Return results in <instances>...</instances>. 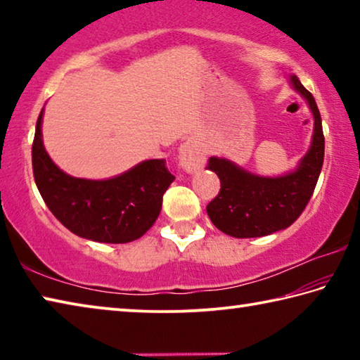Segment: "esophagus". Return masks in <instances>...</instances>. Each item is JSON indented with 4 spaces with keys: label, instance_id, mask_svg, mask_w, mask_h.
I'll return each instance as SVG.
<instances>
[{
    "label": "esophagus",
    "instance_id": "obj_1",
    "mask_svg": "<svg viewBox=\"0 0 360 360\" xmlns=\"http://www.w3.org/2000/svg\"><path fill=\"white\" fill-rule=\"evenodd\" d=\"M179 165L187 173H195L205 167V152L195 139H187L181 144Z\"/></svg>",
    "mask_w": 360,
    "mask_h": 360
}]
</instances>
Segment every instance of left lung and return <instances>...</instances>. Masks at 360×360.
Here are the masks:
<instances>
[{
	"label": "left lung",
	"mask_w": 360,
	"mask_h": 360,
	"mask_svg": "<svg viewBox=\"0 0 360 360\" xmlns=\"http://www.w3.org/2000/svg\"><path fill=\"white\" fill-rule=\"evenodd\" d=\"M290 84L304 100L314 117L311 146L288 174L268 178L246 172L227 158L211 157L208 169L221 179V192L206 206L216 227L235 238H257L288 229L311 198L324 162V133L318 105L297 76Z\"/></svg>",
	"instance_id": "left-lung-1"
}]
</instances>
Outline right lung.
Masks as SVG:
<instances>
[{
	"instance_id": "1",
	"label": "right lung",
	"mask_w": 360,
	"mask_h": 360,
	"mask_svg": "<svg viewBox=\"0 0 360 360\" xmlns=\"http://www.w3.org/2000/svg\"><path fill=\"white\" fill-rule=\"evenodd\" d=\"M42 109L32 148L33 174L47 208L72 233L98 243H130L160 214L162 198L174 176L163 158L144 160L111 179L75 178L62 172L42 144Z\"/></svg>"
}]
</instances>
